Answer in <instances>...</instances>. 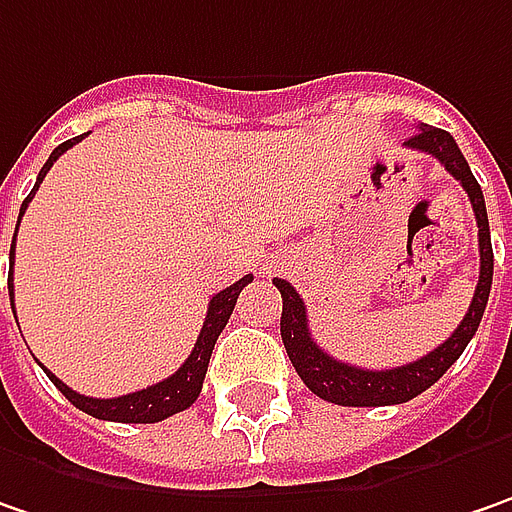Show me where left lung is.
Segmentation results:
<instances>
[{
  "label": "left lung",
  "mask_w": 512,
  "mask_h": 512,
  "mask_svg": "<svg viewBox=\"0 0 512 512\" xmlns=\"http://www.w3.org/2000/svg\"><path fill=\"white\" fill-rule=\"evenodd\" d=\"M407 148L412 151H424L433 154L441 166L447 168L458 183L464 186L470 206L476 212L478 223V257H481V272H478L476 295L470 300V309L464 315V321L458 323V329L444 341L435 346L433 352H427L424 358L404 364L395 369H361L344 364L332 355H326L321 346L315 344L309 323H306V306L303 298L295 292L292 283L275 278V286L280 289L283 298V315H280V338L286 346V355L292 361V367L300 375V381L312 389L323 401L341 404V407H387V404H404L412 401L415 395H421L424 389H430L458 361V355L467 349L470 338L476 335L484 306L490 298V283H493V243H490V223H487V206H484V194L481 186L473 177V171L467 166L461 148L456 140L433 125H418V131L407 140Z\"/></svg>",
  "instance_id": "8db88e82"
}]
</instances>
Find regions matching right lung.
I'll use <instances>...</instances> for the list:
<instances>
[{
    "instance_id": "right-lung-1",
    "label": "right lung",
    "mask_w": 512,
    "mask_h": 512,
    "mask_svg": "<svg viewBox=\"0 0 512 512\" xmlns=\"http://www.w3.org/2000/svg\"><path fill=\"white\" fill-rule=\"evenodd\" d=\"M82 137H74V140H65L62 145H56L54 154L48 157V163L42 166L39 177H36V186L31 189V194L22 200V209H19V220L28 209V203L34 200V194L39 191V183L45 180V174L51 171L56 160L71 148L77 145ZM19 220H16V229H19ZM13 249H16V234H13L11 243V272H8V292H11V309H13ZM252 283V275L240 278L232 286H226L223 292H217L212 300H209V312H206V321H203V329L197 335V344L191 349V355L186 358V364L177 369L174 375L163 378L160 384H151V387L137 389V392H128V395H120V398H88V395H79L68 384H62L56 378L51 369L48 378L54 381V387L77 407V410L88 412L94 418H102V421H120V424H154V421H163V418H171L177 412L189 410L191 404L197 401L200 389H203V378H206V369H209V358H212V349L223 332V326L229 323V315H232L234 303H237V295L240 289Z\"/></svg>"
}]
</instances>
